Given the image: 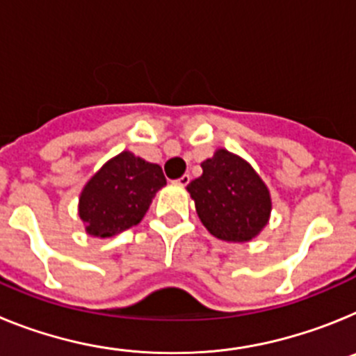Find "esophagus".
<instances>
[{
	"label": "esophagus",
	"mask_w": 356,
	"mask_h": 356,
	"mask_svg": "<svg viewBox=\"0 0 356 356\" xmlns=\"http://www.w3.org/2000/svg\"><path fill=\"white\" fill-rule=\"evenodd\" d=\"M188 181H191V176H188V175H184V176H180V178H178V180H176V184L181 185V187H185V185H188Z\"/></svg>",
	"instance_id": "obj_1"
}]
</instances>
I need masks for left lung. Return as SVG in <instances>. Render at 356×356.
Wrapping results in <instances>:
<instances>
[{
    "mask_svg": "<svg viewBox=\"0 0 356 356\" xmlns=\"http://www.w3.org/2000/svg\"><path fill=\"white\" fill-rule=\"evenodd\" d=\"M203 175L188 184L196 212L213 237L246 242L260 234L271 213L266 184L246 160L226 149L201 163Z\"/></svg>",
    "mask_w": 356,
    "mask_h": 356,
    "instance_id": "left-lung-1",
    "label": "left lung"
}]
</instances>
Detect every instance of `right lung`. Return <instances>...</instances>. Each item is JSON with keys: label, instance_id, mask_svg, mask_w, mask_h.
Returning a JSON list of instances; mask_svg holds the SVG:
<instances>
[{"label": "right lung", "instance_id": "obj_1", "mask_svg": "<svg viewBox=\"0 0 356 356\" xmlns=\"http://www.w3.org/2000/svg\"><path fill=\"white\" fill-rule=\"evenodd\" d=\"M163 185L165 176L160 165L122 151L108 160L81 191L80 217L87 234L105 238L139 225Z\"/></svg>", "mask_w": 356, "mask_h": 356}]
</instances>
